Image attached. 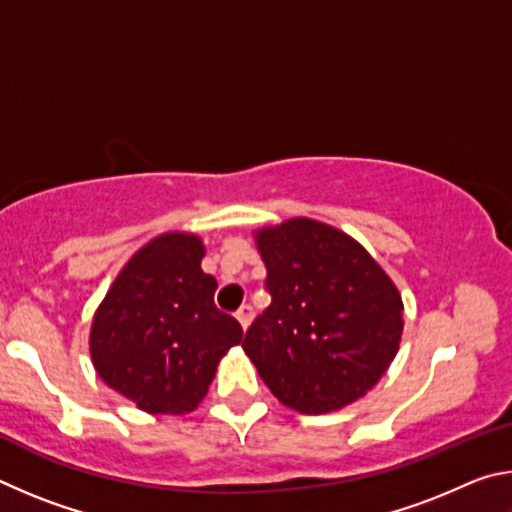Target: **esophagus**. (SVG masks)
Segmentation results:
<instances>
[{
  "mask_svg": "<svg viewBox=\"0 0 512 512\" xmlns=\"http://www.w3.org/2000/svg\"><path fill=\"white\" fill-rule=\"evenodd\" d=\"M253 314H255L253 305H241V309L237 311V320L241 323V327L246 329L250 325V320H253Z\"/></svg>",
  "mask_w": 512,
  "mask_h": 512,
  "instance_id": "esophagus-1",
  "label": "esophagus"
}]
</instances>
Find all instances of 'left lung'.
Returning <instances> with one entry per match:
<instances>
[{
	"label": "left lung",
	"mask_w": 512,
	"mask_h": 512,
	"mask_svg": "<svg viewBox=\"0 0 512 512\" xmlns=\"http://www.w3.org/2000/svg\"><path fill=\"white\" fill-rule=\"evenodd\" d=\"M271 305L244 350L277 400L327 413L370 391L395 359L402 298L381 266L341 230L291 219L257 232Z\"/></svg>",
	"instance_id": "1"
}]
</instances>
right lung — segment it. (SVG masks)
I'll return each instance as SVG.
<instances>
[{
  "instance_id": "obj_1",
  "label": "right lung",
  "mask_w": 512,
  "mask_h": 512,
  "mask_svg": "<svg viewBox=\"0 0 512 512\" xmlns=\"http://www.w3.org/2000/svg\"><path fill=\"white\" fill-rule=\"evenodd\" d=\"M194 235L146 244L94 314L90 352L99 377L149 413H189L207 395L216 363L244 329L214 305Z\"/></svg>"
}]
</instances>
